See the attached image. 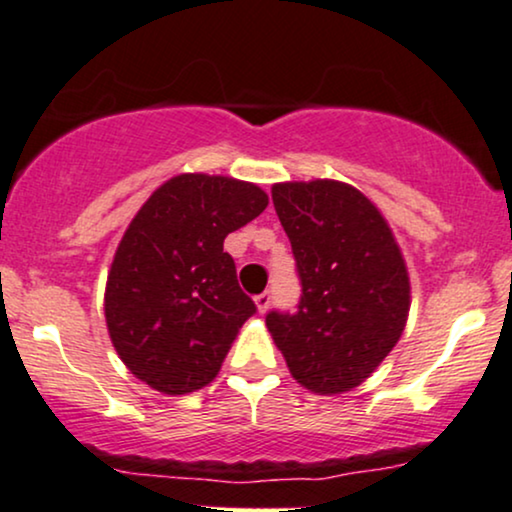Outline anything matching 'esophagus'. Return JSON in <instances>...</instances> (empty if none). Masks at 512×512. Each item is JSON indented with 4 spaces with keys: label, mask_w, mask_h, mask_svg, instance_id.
Returning a JSON list of instances; mask_svg holds the SVG:
<instances>
[{
    "label": "esophagus",
    "mask_w": 512,
    "mask_h": 512,
    "mask_svg": "<svg viewBox=\"0 0 512 512\" xmlns=\"http://www.w3.org/2000/svg\"><path fill=\"white\" fill-rule=\"evenodd\" d=\"M255 305H257V310H260V312H267L269 305H272V293L262 291L260 295H255Z\"/></svg>",
    "instance_id": "1"
}]
</instances>
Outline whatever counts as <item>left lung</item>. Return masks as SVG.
<instances>
[{
	"instance_id": "left-lung-1",
	"label": "left lung",
	"mask_w": 512,
	"mask_h": 512,
	"mask_svg": "<svg viewBox=\"0 0 512 512\" xmlns=\"http://www.w3.org/2000/svg\"><path fill=\"white\" fill-rule=\"evenodd\" d=\"M272 200L291 240L300 300L295 312H267V329L298 384L322 396L350 391L403 334V255L379 209L346 183H276Z\"/></svg>"
}]
</instances>
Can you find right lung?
I'll use <instances>...</instances> for the list:
<instances>
[{
	"label": "right lung",
	"instance_id": "obj_1",
	"mask_svg": "<svg viewBox=\"0 0 512 512\" xmlns=\"http://www.w3.org/2000/svg\"><path fill=\"white\" fill-rule=\"evenodd\" d=\"M267 202L252 183L183 174L157 188L123 233L104 315L116 353L152 389L183 396L219 374L238 329L257 312L224 238Z\"/></svg>",
	"mask_w": 512,
	"mask_h": 512
}]
</instances>
